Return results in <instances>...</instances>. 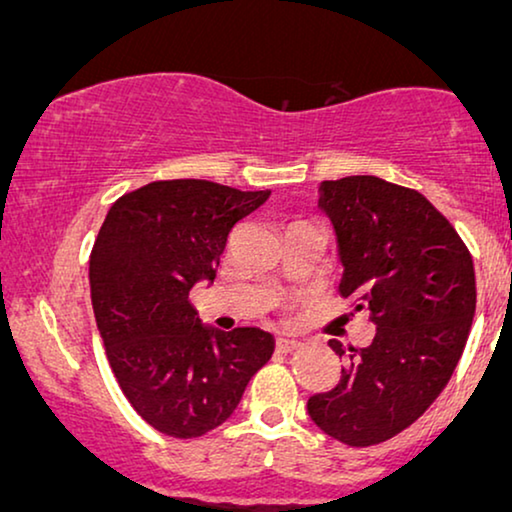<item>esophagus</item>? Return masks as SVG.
Segmentation results:
<instances>
[{"instance_id": "obj_1", "label": "esophagus", "mask_w": 512, "mask_h": 512, "mask_svg": "<svg viewBox=\"0 0 512 512\" xmlns=\"http://www.w3.org/2000/svg\"><path fill=\"white\" fill-rule=\"evenodd\" d=\"M300 348V342H295V339H284L281 337L279 342H277V351L279 353H293V351H298Z\"/></svg>"}]
</instances>
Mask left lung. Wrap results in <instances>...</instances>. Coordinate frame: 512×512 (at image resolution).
<instances>
[{"instance_id":"obj_1","label":"left lung","mask_w":512,"mask_h":512,"mask_svg":"<svg viewBox=\"0 0 512 512\" xmlns=\"http://www.w3.org/2000/svg\"><path fill=\"white\" fill-rule=\"evenodd\" d=\"M344 265L339 293L376 325L342 379L309 397V418L353 448L376 446L413 425L453 376L476 314V272L450 221L418 191L374 175L321 182Z\"/></svg>"}]
</instances>
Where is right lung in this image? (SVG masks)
Instances as JSON below:
<instances>
[{"label": "right lung", "mask_w": 512, "mask_h": 512, "mask_svg": "<svg viewBox=\"0 0 512 512\" xmlns=\"http://www.w3.org/2000/svg\"><path fill=\"white\" fill-rule=\"evenodd\" d=\"M270 191L207 180H161L117 198L90 256L96 328L124 397L145 422L196 439L238 409L244 388L272 358L261 328L203 325L189 302L214 281L228 235Z\"/></svg>", "instance_id": "obj_1"}]
</instances>
